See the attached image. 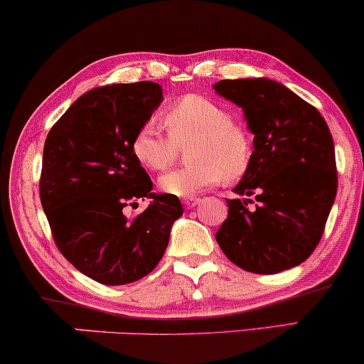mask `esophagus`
Segmentation results:
<instances>
[{
  "label": "esophagus",
  "instance_id": "esophagus-1",
  "mask_svg": "<svg viewBox=\"0 0 364 364\" xmlns=\"http://www.w3.org/2000/svg\"><path fill=\"white\" fill-rule=\"evenodd\" d=\"M182 202H183V205H186L187 208H193L198 202H200V198H198V197H187V198H183Z\"/></svg>",
  "mask_w": 364,
  "mask_h": 364
}]
</instances>
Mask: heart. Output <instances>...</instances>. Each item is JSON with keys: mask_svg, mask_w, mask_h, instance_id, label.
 Returning <instances> with one entry per match:
<instances>
[{"mask_svg": "<svg viewBox=\"0 0 364 364\" xmlns=\"http://www.w3.org/2000/svg\"><path fill=\"white\" fill-rule=\"evenodd\" d=\"M162 122L167 136L159 134L154 124H144L134 134L131 151L142 167L161 172L172 166L178 147L192 141L188 159L193 162L161 177V188L168 196L192 197L223 178L240 181L250 168L252 134L217 101L187 94L164 111Z\"/></svg>", "mask_w": 364, "mask_h": 364, "instance_id": "heart-1", "label": "heart"}]
</instances>
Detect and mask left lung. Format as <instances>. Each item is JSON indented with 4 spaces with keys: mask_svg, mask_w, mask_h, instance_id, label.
<instances>
[{
    "mask_svg": "<svg viewBox=\"0 0 364 364\" xmlns=\"http://www.w3.org/2000/svg\"><path fill=\"white\" fill-rule=\"evenodd\" d=\"M215 91L245 112L253 137L250 168L227 198L228 215L215 233L230 262L272 275L305 262L321 240L336 197L333 137L316 107L268 79H225Z\"/></svg>",
    "mask_w": 364,
    "mask_h": 364,
    "instance_id": "left-lung-1",
    "label": "left lung"
}]
</instances>
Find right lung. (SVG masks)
<instances>
[{"mask_svg":"<svg viewBox=\"0 0 364 364\" xmlns=\"http://www.w3.org/2000/svg\"><path fill=\"white\" fill-rule=\"evenodd\" d=\"M162 101L156 82L112 84L77 99L49 131L39 197L58 250L104 285L151 273L183 213L176 196L152 193V181L131 142ZM153 202L136 218L122 210L137 198Z\"/></svg>","mask_w":364,"mask_h":364,"instance_id":"add662e5","label":"right lung"}]
</instances>
